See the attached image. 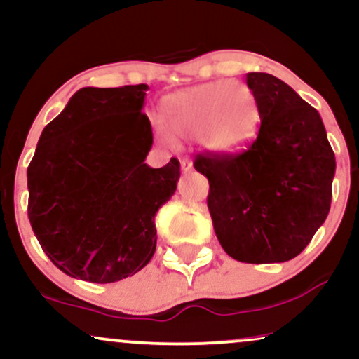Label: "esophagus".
Instances as JSON below:
<instances>
[{
	"label": "esophagus",
	"mask_w": 359,
	"mask_h": 359,
	"mask_svg": "<svg viewBox=\"0 0 359 359\" xmlns=\"http://www.w3.org/2000/svg\"><path fill=\"white\" fill-rule=\"evenodd\" d=\"M180 167H182L184 174H189V172L194 170V163L189 158H184L182 162H180Z\"/></svg>",
	"instance_id": "esophagus-1"
}]
</instances>
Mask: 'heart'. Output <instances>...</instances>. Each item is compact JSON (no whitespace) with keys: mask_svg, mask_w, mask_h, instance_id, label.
<instances>
[{"mask_svg":"<svg viewBox=\"0 0 359 359\" xmlns=\"http://www.w3.org/2000/svg\"><path fill=\"white\" fill-rule=\"evenodd\" d=\"M162 118L175 137H201L214 154L233 155L245 150L257 133L258 104L246 84L216 81L165 97Z\"/></svg>","mask_w":359,"mask_h":359,"instance_id":"obj_1","label":"heart"}]
</instances>
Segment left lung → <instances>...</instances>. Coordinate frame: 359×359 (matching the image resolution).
<instances>
[{"label":"left lung","instance_id":"8db88e82","mask_svg":"<svg viewBox=\"0 0 359 359\" xmlns=\"http://www.w3.org/2000/svg\"><path fill=\"white\" fill-rule=\"evenodd\" d=\"M258 137L240 155H199L208 208L222 250L243 263L295 258L331 208L336 156L320 114L278 77L248 72Z\"/></svg>","mask_w":359,"mask_h":359}]
</instances>
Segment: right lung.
<instances>
[{
	"mask_svg": "<svg viewBox=\"0 0 359 359\" xmlns=\"http://www.w3.org/2000/svg\"><path fill=\"white\" fill-rule=\"evenodd\" d=\"M148 86L82 88L43 128L27 170L28 219L57 269L111 283L148 265L155 214L174 196L180 163L151 168Z\"/></svg>",
	"mask_w": 359,
	"mask_h": 359,
	"instance_id": "1",
	"label": "right lung"
}]
</instances>
